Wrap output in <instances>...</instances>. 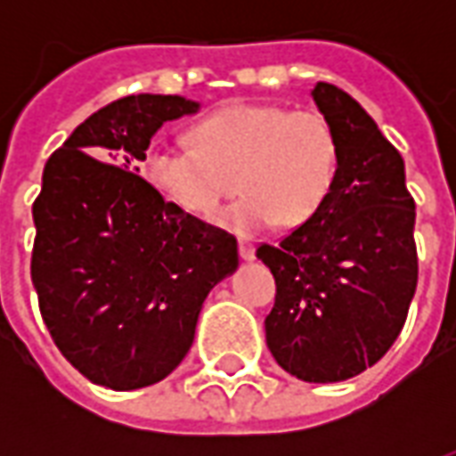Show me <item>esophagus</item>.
Wrapping results in <instances>:
<instances>
[{
	"label": "esophagus",
	"mask_w": 456,
	"mask_h": 456,
	"mask_svg": "<svg viewBox=\"0 0 456 456\" xmlns=\"http://www.w3.org/2000/svg\"><path fill=\"white\" fill-rule=\"evenodd\" d=\"M239 256L244 258V261H251V258L256 256V248H254V244L247 241V239H239Z\"/></svg>",
	"instance_id": "obj_1"
}]
</instances>
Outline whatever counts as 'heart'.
<instances>
[{
    "label": "heart",
    "instance_id": "1",
    "mask_svg": "<svg viewBox=\"0 0 456 456\" xmlns=\"http://www.w3.org/2000/svg\"><path fill=\"white\" fill-rule=\"evenodd\" d=\"M195 146L156 141L143 173L163 198L188 215L212 217L239 188L247 195L219 222L254 234L273 222L297 227L315 217L335 188L339 141L315 110L232 104L200 121Z\"/></svg>",
    "mask_w": 456,
    "mask_h": 456
}]
</instances>
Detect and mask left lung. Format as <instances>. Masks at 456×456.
Segmentation results:
<instances>
[{
    "label": "left lung",
    "mask_w": 456,
    "mask_h": 456,
    "mask_svg": "<svg viewBox=\"0 0 456 456\" xmlns=\"http://www.w3.org/2000/svg\"><path fill=\"white\" fill-rule=\"evenodd\" d=\"M320 112L335 126L339 170L315 217L256 256L276 278L266 344L300 381H346L388 352L418 286L415 200L405 166L362 104L317 83Z\"/></svg>",
    "instance_id": "1"
}]
</instances>
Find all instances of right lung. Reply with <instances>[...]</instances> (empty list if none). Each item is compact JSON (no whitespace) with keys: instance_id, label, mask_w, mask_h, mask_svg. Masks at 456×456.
Listing matches in <instances>:
<instances>
[{"instance_id":"right-lung-1","label":"right lung","mask_w":456,"mask_h":456,"mask_svg":"<svg viewBox=\"0 0 456 456\" xmlns=\"http://www.w3.org/2000/svg\"><path fill=\"white\" fill-rule=\"evenodd\" d=\"M178 94H129L90 114L48 159L34 200L31 281L55 346L112 391L163 381L188 354L200 307L239 266L237 239L166 202L139 175Z\"/></svg>"}]
</instances>
